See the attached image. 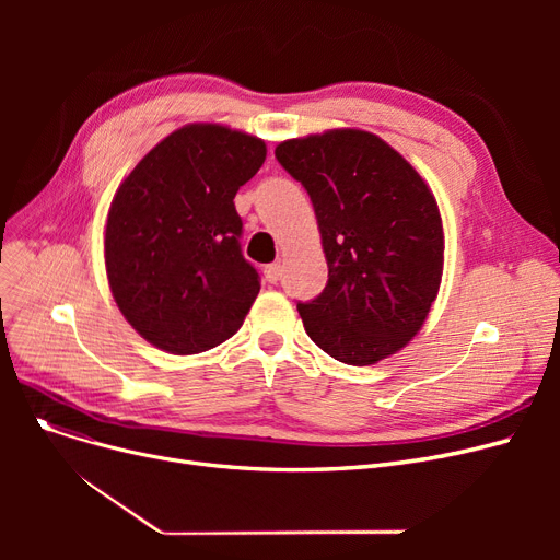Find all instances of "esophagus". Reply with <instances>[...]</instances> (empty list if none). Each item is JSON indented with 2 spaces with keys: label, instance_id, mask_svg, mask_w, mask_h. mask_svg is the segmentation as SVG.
Returning a JSON list of instances; mask_svg holds the SVG:
<instances>
[{
  "label": "esophagus",
  "instance_id": "1",
  "mask_svg": "<svg viewBox=\"0 0 560 560\" xmlns=\"http://www.w3.org/2000/svg\"><path fill=\"white\" fill-rule=\"evenodd\" d=\"M279 277H281V265H279V262L265 265V281H268V283H277Z\"/></svg>",
  "mask_w": 560,
  "mask_h": 560
}]
</instances>
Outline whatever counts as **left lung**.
I'll return each instance as SVG.
<instances>
[{
	"label": "left lung",
	"instance_id": "8db88e82",
	"mask_svg": "<svg viewBox=\"0 0 560 560\" xmlns=\"http://www.w3.org/2000/svg\"><path fill=\"white\" fill-rule=\"evenodd\" d=\"M277 161L306 188L329 265L308 338L347 365H372L413 338L438 298L445 233L422 176L378 136L331 129L277 144Z\"/></svg>",
	"mask_w": 560,
	"mask_h": 560
}]
</instances>
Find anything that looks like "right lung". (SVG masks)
I'll list each match as a JSON object with an SVG mask.
<instances>
[{"mask_svg": "<svg viewBox=\"0 0 560 560\" xmlns=\"http://www.w3.org/2000/svg\"><path fill=\"white\" fill-rule=\"evenodd\" d=\"M265 142L222 125L163 138L117 188L106 220V277L129 325L170 354H199L243 327L258 272L241 252L233 197Z\"/></svg>", "mask_w": 560, "mask_h": 560, "instance_id": "add662e5", "label": "right lung"}]
</instances>
